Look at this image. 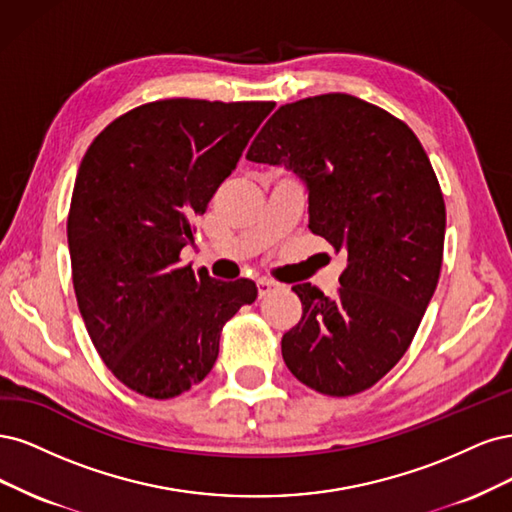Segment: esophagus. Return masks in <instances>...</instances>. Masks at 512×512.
<instances>
[{
  "label": "esophagus",
  "instance_id": "34e87169",
  "mask_svg": "<svg viewBox=\"0 0 512 512\" xmlns=\"http://www.w3.org/2000/svg\"><path fill=\"white\" fill-rule=\"evenodd\" d=\"M278 289L276 283H272V280H257V293L259 298H268L270 293H274Z\"/></svg>",
  "mask_w": 512,
  "mask_h": 512
}]
</instances>
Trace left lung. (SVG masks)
Returning <instances> with one entry per match:
<instances>
[{
	"label": "left lung",
	"mask_w": 512,
	"mask_h": 512,
	"mask_svg": "<svg viewBox=\"0 0 512 512\" xmlns=\"http://www.w3.org/2000/svg\"><path fill=\"white\" fill-rule=\"evenodd\" d=\"M246 159L298 174L310 232L346 257L334 295L293 287L287 368L334 398L370 389L408 351L442 268L447 212L421 142L387 110L327 93L280 106Z\"/></svg>",
	"instance_id": "8db88e82"
}]
</instances>
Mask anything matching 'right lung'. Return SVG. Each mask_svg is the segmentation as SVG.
I'll return each instance as SVG.
<instances>
[{"label": "right lung", "instance_id": "add662e5", "mask_svg": "<svg viewBox=\"0 0 512 512\" xmlns=\"http://www.w3.org/2000/svg\"><path fill=\"white\" fill-rule=\"evenodd\" d=\"M272 108L151 102L114 119L80 161L68 214L78 308L108 370L146 398L202 383L223 325L257 300L253 280L193 272L180 251Z\"/></svg>", "mask_w": 512, "mask_h": 512}]
</instances>
